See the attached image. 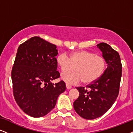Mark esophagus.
<instances>
[{"instance_id":"1","label":"esophagus","mask_w":133,"mask_h":133,"mask_svg":"<svg viewBox=\"0 0 133 133\" xmlns=\"http://www.w3.org/2000/svg\"><path fill=\"white\" fill-rule=\"evenodd\" d=\"M65 86H66V88H67V89H71V88H72V86H71V85L68 84H65Z\"/></svg>"}]
</instances>
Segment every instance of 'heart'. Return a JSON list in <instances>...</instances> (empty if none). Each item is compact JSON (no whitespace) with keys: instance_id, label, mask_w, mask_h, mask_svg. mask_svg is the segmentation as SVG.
I'll use <instances>...</instances> for the list:
<instances>
[{"instance_id":"heart-1","label":"heart","mask_w":133,"mask_h":133,"mask_svg":"<svg viewBox=\"0 0 133 133\" xmlns=\"http://www.w3.org/2000/svg\"><path fill=\"white\" fill-rule=\"evenodd\" d=\"M56 63L62 73L61 79L69 84H77L82 81L90 84L97 81L103 74L106 62L103 57L88 51L72 52L69 57L65 53L58 55ZM76 67L75 73L67 72Z\"/></svg>"}]
</instances>
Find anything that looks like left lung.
<instances>
[{"label": "left lung", "instance_id": "left-lung-1", "mask_svg": "<svg viewBox=\"0 0 133 133\" xmlns=\"http://www.w3.org/2000/svg\"><path fill=\"white\" fill-rule=\"evenodd\" d=\"M97 46L103 53L108 67L103 75L86 88H76L79 96L73 103L76 112L84 119L90 120L101 116L112 106L118 96L122 75L119 53L104 42Z\"/></svg>", "mask_w": 133, "mask_h": 133}]
</instances>
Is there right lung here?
<instances>
[{
  "mask_svg": "<svg viewBox=\"0 0 133 133\" xmlns=\"http://www.w3.org/2000/svg\"><path fill=\"white\" fill-rule=\"evenodd\" d=\"M56 48V45L37 36L18 47L11 72L13 94L21 109L32 117L48 114L66 89L63 81L55 84L51 82L60 77Z\"/></svg>",
  "mask_w": 133,
  "mask_h": 133,
  "instance_id": "obj_1",
  "label": "right lung"
}]
</instances>
